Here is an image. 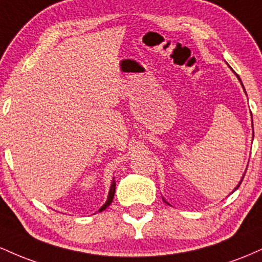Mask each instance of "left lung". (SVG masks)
I'll return each instance as SVG.
<instances>
[{"instance_id":"1","label":"left lung","mask_w":262,"mask_h":262,"mask_svg":"<svg viewBox=\"0 0 262 262\" xmlns=\"http://www.w3.org/2000/svg\"><path fill=\"white\" fill-rule=\"evenodd\" d=\"M239 80H240V79H239ZM244 176H245V175H244ZM243 179H244V177H243ZM242 181H243V180H242ZM242 181H240V182H239V185H237V186H236V188H235V189H237V187H239V186H240V183H242Z\"/></svg>"}]
</instances>
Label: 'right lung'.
I'll list each match as a JSON object with an SVG mask.
<instances>
[{
  "label": "right lung",
  "instance_id": "1",
  "mask_svg": "<svg viewBox=\"0 0 262 262\" xmlns=\"http://www.w3.org/2000/svg\"><path fill=\"white\" fill-rule=\"evenodd\" d=\"M114 192H116V181H112V185H111V189H110V193H108V198H107V202L103 204V206L100 208V212H102L103 209H106L111 203H112L113 197H114Z\"/></svg>",
  "mask_w": 262,
  "mask_h": 262
}]
</instances>
